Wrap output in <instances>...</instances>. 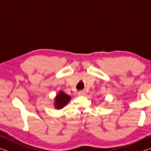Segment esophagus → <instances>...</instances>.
<instances>
[{
	"mask_svg": "<svg viewBox=\"0 0 151 151\" xmlns=\"http://www.w3.org/2000/svg\"><path fill=\"white\" fill-rule=\"evenodd\" d=\"M85 91H81L78 93V95H79V96H83V95H85Z\"/></svg>",
	"mask_w": 151,
	"mask_h": 151,
	"instance_id": "esophagus-1",
	"label": "esophagus"
}]
</instances>
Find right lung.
<instances>
[{
	"instance_id": "obj_1",
	"label": "right lung",
	"mask_w": 151,
	"mask_h": 151,
	"mask_svg": "<svg viewBox=\"0 0 151 151\" xmlns=\"http://www.w3.org/2000/svg\"><path fill=\"white\" fill-rule=\"evenodd\" d=\"M70 96L63 91H60L55 99V107L57 109H61L70 100Z\"/></svg>"
}]
</instances>
